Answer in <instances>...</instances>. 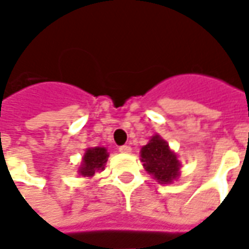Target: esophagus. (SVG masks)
<instances>
[{
	"mask_svg": "<svg viewBox=\"0 0 249 249\" xmlns=\"http://www.w3.org/2000/svg\"><path fill=\"white\" fill-rule=\"evenodd\" d=\"M119 150L121 153H130L132 152V148H130L129 145H123V146H120Z\"/></svg>",
	"mask_w": 249,
	"mask_h": 249,
	"instance_id": "34e87169",
	"label": "esophagus"
}]
</instances>
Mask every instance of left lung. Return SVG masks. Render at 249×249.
<instances>
[{
	"mask_svg": "<svg viewBox=\"0 0 249 249\" xmlns=\"http://www.w3.org/2000/svg\"><path fill=\"white\" fill-rule=\"evenodd\" d=\"M141 162L149 174L161 185H166L179 177V161L177 154L171 152L169 143L158 134L153 136L145 146L141 149Z\"/></svg>",
	"mask_w": 249,
	"mask_h": 249,
	"instance_id": "8db88e82",
	"label": "left lung"
}]
</instances>
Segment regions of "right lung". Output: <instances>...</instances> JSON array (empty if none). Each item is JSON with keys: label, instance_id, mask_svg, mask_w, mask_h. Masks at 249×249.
<instances>
[{"label": "right lung", "instance_id": "add662e5", "mask_svg": "<svg viewBox=\"0 0 249 249\" xmlns=\"http://www.w3.org/2000/svg\"><path fill=\"white\" fill-rule=\"evenodd\" d=\"M108 152L106 148L96 146V148H88L84 153L82 165L79 167V174L83 177H92L96 171L104 170Z\"/></svg>", "mask_w": 249, "mask_h": 249}]
</instances>
